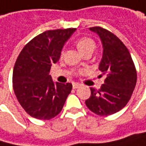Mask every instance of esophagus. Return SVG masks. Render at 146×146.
<instances>
[{
	"label": "esophagus",
	"instance_id": "esophagus-1",
	"mask_svg": "<svg viewBox=\"0 0 146 146\" xmlns=\"http://www.w3.org/2000/svg\"><path fill=\"white\" fill-rule=\"evenodd\" d=\"M80 86H81V84H78V83H73V88H74V89H76V88H79Z\"/></svg>",
	"mask_w": 146,
	"mask_h": 146
}]
</instances>
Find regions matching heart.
Wrapping results in <instances>:
<instances>
[{"label":"heart","mask_w":146,"mask_h":146,"mask_svg":"<svg viewBox=\"0 0 146 146\" xmlns=\"http://www.w3.org/2000/svg\"><path fill=\"white\" fill-rule=\"evenodd\" d=\"M76 46L78 50L84 54L88 51H94L95 48V43L89 37H82L76 41Z\"/></svg>","instance_id":"b5f03b06"}]
</instances>
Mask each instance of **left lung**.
<instances>
[{"mask_svg":"<svg viewBox=\"0 0 146 146\" xmlns=\"http://www.w3.org/2000/svg\"><path fill=\"white\" fill-rule=\"evenodd\" d=\"M100 36L103 57L99 69L105 74L99 90L90 88L91 96L85 101L94 113L107 116L121 110L130 100L137 81V73L125 45L114 34L100 27L89 28Z\"/></svg>","mask_w":146,"mask_h":146,"instance_id":"obj_1","label":"left lung"}]
</instances>
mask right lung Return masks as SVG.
<instances>
[{
    "label": "right lung",
    "mask_w": 146,
    "mask_h": 146,
    "mask_svg": "<svg viewBox=\"0 0 146 146\" xmlns=\"http://www.w3.org/2000/svg\"><path fill=\"white\" fill-rule=\"evenodd\" d=\"M75 30H49L37 35L23 47L16 61L12 75L14 93L24 110L33 118H54L71 93L72 84L54 83L49 72Z\"/></svg>",
    "instance_id": "add662e5"
}]
</instances>
